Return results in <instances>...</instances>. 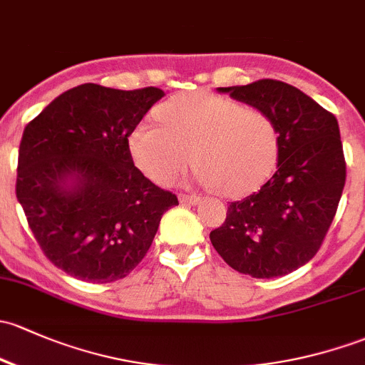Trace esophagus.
Here are the masks:
<instances>
[{"label":"esophagus","mask_w":365,"mask_h":365,"mask_svg":"<svg viewBox=\"0 0 365 365\" xmlns=\"http://www.w3.org/2000/svg\"><path fill=\"white\" fill-rule=\"evenodd\" d=\"M178 199L182 205H197L199 202V195L195 194H180Z\"/></svg>","instance_id":"34e87169"}]
</instances>
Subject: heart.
<instances>
[{
  "instance_id": "1",
  "label": "heart",
  "mask_w": 365,
  "mask_h": 365,
  "mask_svg": "<svg viewBox=\"0 0 365 365\" xmlns=\"http://www.w3.org/2000/svg\"><path fill=\"white\" fill-rule=\"evenodd\" d=\"M160 125L141 122L128 138L136 166L170 183L189 164L195 178L224 195L255 190L278 159V131L269 113L212 92L175 96L155 110Z\"/></svg>"
}]
</instances>
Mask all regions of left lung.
Here are the masks:
<instances>
[{
	"mask_svg": "<svg viewBox=\"0 0 365 365\" xmlns=\"http://www.w3.org/2000/svg\"><path fill=\"white\" fill-rule=\"evenodd\" d=\"M218 92L266 110L278 131L274 175L210 232L218 255L243 274L276 278L317 255L331 227L346 180L336 117L279 80L218 87Z\"/></svg>",
	"mask_w": 365,
	"mask_h": 365,
	"instance_id": "left-lung-1",
	"label": "left lung"
}]
</instances>
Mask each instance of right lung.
<instances>
[{
	"label": "right lung",
	"instance_id": "add662e5",
	"mask_svg": "<svg viewBox=\"0 0 365 365\" xmlns=\"http://www.w3.org/2000/svg\"><path fill=\"white\" fill-rule=\"evenodd\" d=\"M163 96L157 87L83 83L26 125L15 192L47 259L73 278H125L147 255L163 215L178 205L134 166L128 145Z\"/></svg>",
	"mask_w": 365,
	"mask_h": 365
}]
</instances>
